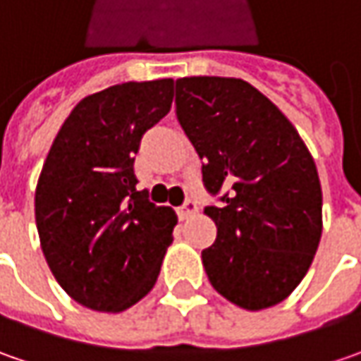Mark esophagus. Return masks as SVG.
<instances>
[{
    "mask_svg": "<svg viewBox=\"0 0 361 361\" xmlns=\"http://www.w3.org/2000/svg\"><path fill=\"white\" fill-rule=\"evenodd\" d=\"M197 212V204L194 200H185V204L181 206L178 214H180V220H188V218H192L194 214Z\"/></svg>",
    "mask_w": 361,
    "mask_h": 361,
    "instance_id": "1",
    "label": "esophagus"
}]
</instances>
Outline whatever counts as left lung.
<instances>
[{"instance_id":"left-lung-1","label":"left lung","mask_w":361,"mask_h":361,"mask_svg":"<svg viewBox=\"0 0 361 361\" xmlns=\"http://www.w3.org/2000/svg\"><path fill=\"white\" fill-rule=\"evenodd\" d=\"M178 121L196 147L216 243L202 250L212 287L260 311L285 301L322 240V183L311 153L276 104L240 78L176 80Z\"/></svg>"}]
</instances>
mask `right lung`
<instances>
[{
    "mask_svg": "<svg viewBox=\"0 0 361 361\" xmlns=\"http://www.w3.org/2000/svg\"><path fill=\"white\" fill-rule=\"evenodd\" d=\"M173 78L123 82L78 102L36 185V226L60 287L92 311L121 313L155 285L178 216L137 192L143 133L169 113Z\"/></svg>",
    "mask_w": 361,
    "mask_h": 361,
    "instance_id": "add662e5",
    "label": "right lung"
}]
</instances>
